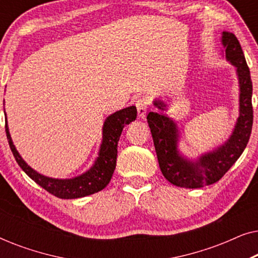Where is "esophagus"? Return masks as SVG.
<instances>
[{
    "instance_id": "1",
    "label": "esophagus",
    "mask_w": 258,
    "mask_h": 258,
    "mask_svg": "<svg viewBox=\"0 0 258 258\" xmlns=\"http://www.w3.org/2000/svg\"><path fill=\"white\" fill-rule=\"evenodd\" d=\"M135 104H136L137 112H139L140 118H144V117H146L147 109H148V104H149V101H148V98H146V97L139 98V100L136 101V103H135Z\"/></svg>"
}]
</instances>
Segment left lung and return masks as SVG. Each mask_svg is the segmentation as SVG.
<instances>
[{
	"mask_svg": "<svg viewBox=\"0 0 258 258\" xmlns=\"http://www.w3.org/2000/svg\"><path fill=\"white\" fill-rule=\"evenodd\" d=\"M222 56L235 67L238 80V117L231 135L215 149L189 158L179 150L181 130L174 118L164 114L168 104L160 98L153 103L161 111L147 116L162 174L171 184L181 188H201L216 183L238 160L249 142L252 129V82L241 44L232 33L223 31Z\"/></svg>",
	"mask_w": 258,
	"mask_h": 258,
	"instance_id": "8db88e82",
	"label": "left lung"
}]
</instances>
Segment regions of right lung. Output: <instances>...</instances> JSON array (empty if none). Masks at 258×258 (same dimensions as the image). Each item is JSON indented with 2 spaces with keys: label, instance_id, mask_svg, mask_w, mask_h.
<instances>
[{
  "label": "right lung",
  "instance_id": "right-lung-1",
  "mask_svg": "<svg viewBox=\"0 0 258 258\" xmlns=\"http://www.w3.org/2000/svg\"><path fill=\"white\" fill-rule=\"evenodd\" d=\"M136 116L137 110L135 105L109 115L102 126V142L94 164L83 174L72 178H52L37 172L30 165H28L17 151L16 147L14 146L7 121L6 134L17 164L34 182H36L38 185L58 199L74 200L93 195L108 185L116 167L117 143L122 130L130 122L135 121Z\"/></svg>",
  "mask_w": 258,
  "mask_h": 258
}]
</instances>
